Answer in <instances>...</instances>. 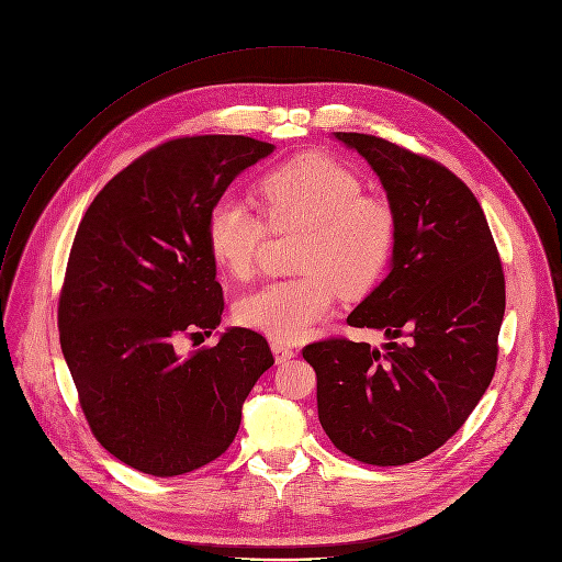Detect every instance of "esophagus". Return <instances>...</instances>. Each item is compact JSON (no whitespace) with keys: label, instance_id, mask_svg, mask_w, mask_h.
Segmentation results:
<instances>
[{"label":"esophagus","instance_id":"1","mask_svg":"<svg viewBox=\"0 0 562 562\" xmlns=\"http://www.w3.org/2000/svg\"><path fill=\"white\" fill-rule=\"evenodd\" d=\"M272 352H274V361L277 363H285V361H290L296 355V350L292 346L283 344V341H272Z\"/></svg>","mask_w":562,"mask_h":562}]
</instances>
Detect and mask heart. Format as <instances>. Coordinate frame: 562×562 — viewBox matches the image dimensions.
Masks as SVG:
<instances>
[{
    "instance_id": "obj_1",
    "label": "heart",
    "mask_w": 562,
    "mask_h": 562,
    "mask_svg": "<svg viewBox=\"0 0 562 562\" xmlns=\"http://www.w3.org/2000/svg\"><path fill=\"white\" fill-rule=\"evenodd\" d=\"M259 194L266 216L237 196L216 199L207 214V246L223 272L248 279L270 228L301 231L294 248L301 274L246 292L235 316L272 339H303L331 314L336 292L357 299L379 283L394 255L396 216L387 201L363 194L357 172L325 155L266 172Z\"/></svg>"
}]
</instances>
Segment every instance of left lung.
<instances>
[{
    "mask_svg": "<svg viewBox=\"0 0 562 562\" xmlns=\"http://www.w3.org/2000/svg\"><path fill=\"white\" fill-rule=\"evenodd\" d=\"M381 177L396 216L385 281L348 316L390 336L383 352L346 336L303 348L318 420L336 450L396 468L436 452L490 387L505 274L474 192L442 164L363 133H336Z\"/></svg>",
    "mask_w": 562,
    "mask_h": 562,
    "instance_id": "8db88e82",
    "label": "left lung"
}]
</instances>
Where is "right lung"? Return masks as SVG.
<instances>
[{
  "mask_svg": "<svg viewBox=\"0 0 562 562\" xmlns=\"http://www.w3.org/2000/svg\"><path fill=\"white\" fill-rule=\"evenodd\" d=\"M272 148L244 135L164 142L112 177L77 228L57 303L61 352L92 436L144 474L179 476L218 459L274 366L266 336L248 327L177 352L223 314L207 214Z\"/></svg>",
  "mask_w": 562,
  "mask_h": 562,
  "instance_id": "obj_1",
  "label": "right lung"
}]
</instances>
